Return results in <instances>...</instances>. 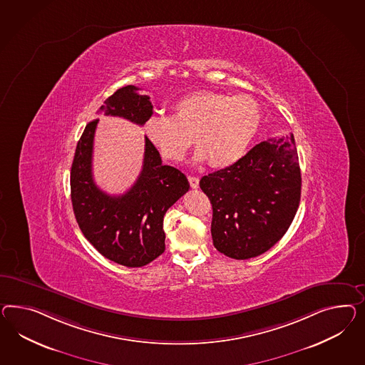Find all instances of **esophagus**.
I'll return each instance as SVG.
<instances>
[{
    "label": "esophagus",
    "instance_id": "34e87169",
    "mask_svg": "<svg viewBox=\"0 0 365 365\" xmlns=\"http://www.w3.org/2000/svg\"><path fill=\"white\" fill-rule=\"evenodd\" d=\"M188 182H190V186H191V187H199V178L192 177V175H188Z\"/></svg>",
    "mask_w": 365,
    "mask_h": 365
}]
</instances>
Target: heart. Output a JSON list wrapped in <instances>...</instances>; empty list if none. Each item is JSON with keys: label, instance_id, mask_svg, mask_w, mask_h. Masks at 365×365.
I'll return each mask as SVG.
<instances>
[{"label": "heart", "instance_id": "b5f03b06", "mask_svg": "<svg viewBox=\"0 0 365 365\" xmlns=\"http://www.w3.org/2000/svg\"><path fill=\"white\" fill-rule=\"evenodd\" d=\"M174 115H151L145 134L168 160H180L194 143L197 160L207 159L214 168L237 163L257 137L262 108L248 96H230L200 90L187 94L173 106Z\"/></svg>", "mask_w": 365, "mask_h": 365}]
</instances>
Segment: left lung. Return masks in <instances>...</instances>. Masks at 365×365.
<instances>
[{
  "instance_id": "8db88e82",
  "label": "left lung",
  "mask_w": 365,
  "mask_h": 365,
  "mask_svg": "<svg viewBox=\"0 0 365 365\" xmlns=\"http://www.w3.org/2000/svg\"><path fill=\"white\" fill-rule=\"evenodd\" d=\"M199 186L212 205L217 251L237 260L262 255L286 234L300 203L294 135L260 142L237 163L205 175Z\"/></svg>"
}]
</instances>
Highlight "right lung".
<instances>
[{"label": "right lung", "mask_w": 365, "mask_h": 365, "mask_svg": "<svg viewBox=\"0 0 365 365\" xmlns=\"http://www.w3.org/2000/svg\"><path fill=\"white\" fill-rule=\"evenodd\" d=\"M128 85L110 96L99 113L122 117L139 126L153 115L148 96ZM98 119L83 130L71 165L73 211L82 234L101 255L120 266L143 267L165 251L163 217L190 188L178 168L162 163L155 146L145 137L143 166L133 187L122 195H108L93 179V145Z\"/></svg>", "instance_id": "1"}]
</instances>
